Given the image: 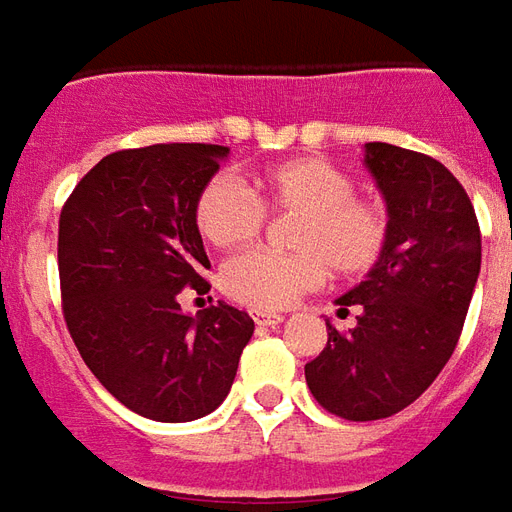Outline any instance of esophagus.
Instances as JSON below:
<instances>
[{"label":"esophagus","instance_id":"esophagus-1","mask_svg":"<svg viewBox=\"0 0 512 512\" xmlns=\"http://www.w3.org/2000/svg\"><path fill=\"white\" fill-rule=\"evenodd\" d=\"M253 322L259 327H272V324H281L283 316L281 313H270V311H253Z\"/></svg>","mask_w":512,"mask_h":512}]
</instances>
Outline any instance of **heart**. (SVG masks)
<instances>
[{
	"label": "heart",
	"instance_id": "1",
	"mask_svg": "<svg viewBox=\"0 0 512 512\" xmlns=\"http://www.w3.org/2000/svg\"><path fill=\"white\" fill-rule=\"evenodd\" d=\"M272 215H297L292 253L256 248L223 264L220 289L253 311H278L319 289L333 270L357 278L382 261L393 215L379 196L357 193V179L338 163L302 155L272 163L253 177V190L231 174H215L196 196L193 218L215 248L256 240Z\"/></svg>",
	"mask_w": 512,
	"mask_h": 512
}]
</instances>
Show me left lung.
<instances>
[{
  "instance_id": "obj_1",
  "label": "left lung",
  "mask_w": 512,
  "mask_h": 512,
  "mask_svg": "<svg viewBox=\"0 0 512 512\" xmlns=\"http://www.w3.org/2000/svg\"><path fill=\"white\" fill-rule=\"evenodd\" d=\"M365 166L393 215L368 281L343 294L349 333L327 322V346L305 365L313 398L335 417H393L431 387L464 330L480 272V226L464 185L423 152L365 144Z\"/></svg>"
}]
</instances>
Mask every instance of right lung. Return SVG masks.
Listing matches in <instances>:
<instances>
[{"label":"right lung","mask_w":512,"mask_h":512,"mask_svg":"<svg viewBox=\"0 0 512 512\" xmlns=\"http://www.w3.org/2000/svg\"><path fill=\"white\" fill-rule=\"evenodd\" d=\"M229 147L119 149L89 169L59 215L62 316L98 382L141 417L188 423L229 395L253 319L226 302L182 313L179 292H210L193 207Z\"/></svg>","instance_id":"obj_1"}]
</instances>
